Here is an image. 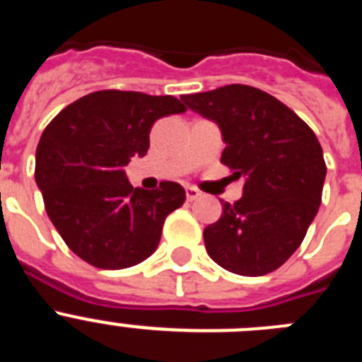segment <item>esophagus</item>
I'll list each match as a JSON object with an SVG mask.
<instances>
[{"label":"esophagus","mask_w":362,"mask_h":362,"mask_svg":"<svg viewBox=\"0 0 362 362\" xmlns=\"http://www.w3.org/2000/svg\"><path fill=\"white\" fill-rule=\"evenodd\" d=\"M185 192H187V201H196L197 197L201 196V192L194 187H187L185 188Z\"/></svg>","instance_id":"obj_1"}]
</instances>
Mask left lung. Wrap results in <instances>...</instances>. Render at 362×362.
<instances>
[{"instance_id":"8db88e82","label":"left lung","mask_w":362,"mask_h":362,"mask_svg":"<svg viewBox=\"0 0 362 362\" xmlns=\"http://www.w3.org/2000/svg\"><path fill=\"white\" fill-rule=\"evenodd\" d=\"M188 108L219 124L226 143L221 163L245 177L243 197L223 203L204 228L206 252L239 276L277 270L299 248L319 210L326 163L305 121L267 92L226 85L181 98Z\"/></svg>"}]
</instances>
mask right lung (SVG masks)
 I'll list each match as a JSON object with an SVG mask.
<instances>
[{"mask_svg": "<svg viewBox=\"0 0 362 362\" xmlns=\"http://www.w3.org/2000/svg\"><path fill=\"white\" fill-rule=\"evenodd\" d=\"M185 110L174 95L99 90L47 124L36 150V183L52 225L83 261L121 270L156 252L166 216L185 203V188L174 181L156 190L134 188L123 168L145 156L159 117Z\"/></svg>", "mask_w": 362, "mask_h": 362, "instance_id": "right-lung-1", "label": "right lung"}]
</instances>
